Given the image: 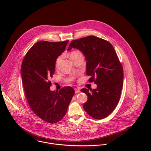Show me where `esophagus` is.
Returning a JSON list of instances; mask_svg holds the SVG:
<instances>
[{
    "instance_id": "1",
    "label": "esophagus",
    "mask_w": 151,
    "mask_h": 151,
    "mask_svg": "<svg viewBox=\"0 0 151 151\" xmlns=\"http://www.w3.org/2000/svg\"><path fill=\"white\" fill-rule=\"evenodd\" d=\"M80 92V89H78V88H75V92L77 93H78V92Z\"/></svg>"
}]
</instances>
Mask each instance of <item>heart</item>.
Segmentation results:
<instances>
[{
    "mask_svg": "<svg viewBox=\"0 0 151 151\" xmlns=\"http://www.w3.org/2000/svg\"><path fill=\"white\" fill-rule=\"evenodd\" d=\"M79 54H81L79 52H78V51H73V52H72L71 53V54H70V57H71V56H74V55H79ZM60 59H61V56H59V57L58 58V59H56V65H58V64L59 63Z\"/></svg>",
    "mask_w": 151,
    "mask_h": 151,
    "instance_id": "obj_1",
    "label": "heart"
}]
</instances>
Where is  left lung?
<instances>
[{
    "instance_id": "left-lung-1",
    "label": "left lung",
    "mask_w": 151,
    "mask_h": 151,
    "mask_svg": "<svg viewBox=\"0 0 151 151\" xmlns=\"http://www.w3.org/2000/svg\"><path fill=\"white\" fill-rule=\"evenodd\" d=\"M76 48L86 56V74L89 82L97 88H83L88 96L84 109L92 117L102 119L117 106L123 86V68L111 44L95 37L88 36L71 42L67 50Z\"/></svg>"
}]
</instances>
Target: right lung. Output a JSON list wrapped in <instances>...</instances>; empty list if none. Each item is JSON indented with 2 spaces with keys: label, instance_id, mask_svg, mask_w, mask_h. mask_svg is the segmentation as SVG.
I'll return each mask as SVG.
<instances>
[{
  "label": "right lung",
  "instance_id": "obj_1",
  "mask_svg": "<svg viewBox=\"0 0 151 151\" xmlns=\"http://www.w3.org/2000/svg\"><path fill=\"white\" fill-rule=\"evenodd\" d=\"M68 42L40 41L28 51L22 63V83L28 103L37 116L51 124L63 119L75 93L71 86L50 89L56 59Z\"/></svg>",
  "mask_w": 151,
  "mask_h": 151
}]
</instances>
